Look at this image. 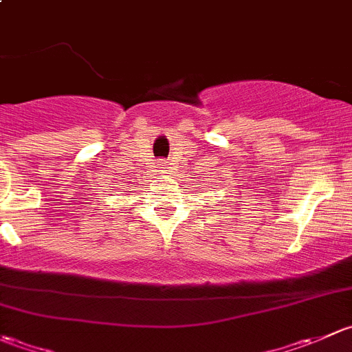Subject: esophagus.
Wrapping results in <instances>:
<instances>
[{
	"instance_id": "34e87169",
	"label": "esophagus",
	"mask_w": 352,
	"mask_h": 352,
	"mask_svg": "<svg viewBox=\"0 0 352 352\" xmlns=\"http://www.w3.org/2000/svg\"><path fill=\"white\" fill-rule=\"evenodd\" d=\"M159 166H161V168H164V166H166V162H162V161H161V162H159Z\"/></svg>"
}]
</instances>
